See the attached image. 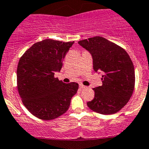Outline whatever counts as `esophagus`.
I'll return each mask as SVG.
<instances>
[{"instance_id":"obj_1","label":"esophagus","mask_w":149,"mask_h":149,"mask_svg":"<svg viewBox=\"0 0 149 149\" xmlns=\"http://www.w3.org/2000/svg\"><path fill=\"white\" fill-rule=\"evenodd\" d=\"M79 86H80V88H86V86H84V85H83V84H80V85H79Z\"/></svg>"}]
</instances>
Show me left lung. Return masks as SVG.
<instances>
[{
  "label": "left lung",
  "mask_w": 149,
  "mask_h": 149,
  "mask_svg": "<svg viewBox=\"0 0 149 149\" xmlns=\"http://www.w3.org/2000/svg\"><path fill=\"white\" fill-rule=\"evenodd\" d=\"M78 43L91 54L95 72L103 74V84L93 88L95 98L87 106L101 114L119 111L129 102L134 88V68L130 57L120 46L102 37Z\"/></svg>",
  "instance_id": "left-lung-1"
}]
</instances>
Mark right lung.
Masks as SVG:
<instances>
[{
    "label": "right lung",
    "instance_id": "obj_1",
    "mask_svg": "<svg viewBox=\"0 0 149 149\" xmlns=\"http://www.w3.org/2000/svg\"><path fill=\"white\" fill-rule=\"evenodd\" d=\"M72 42L46 39L35 43L23 54L17 69V84L23 103L32 114L49 120L69 109L78 84H64L54 77L63 66Z\"/></svg>",
    "mask_w": 149,
    "mask_h": 149
}]
</instances>
